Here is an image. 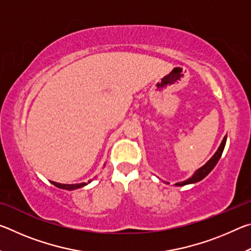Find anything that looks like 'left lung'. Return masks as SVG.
Returning <instances> with one entry per match:
<instances>
[{"mask_svg":"<svg viewBox=\"0 0 251 251\" xmlns=\"http://www.w3.org/2000/svg\"><path fill=\"white\" fill-rule=\"evenodd\" d=\"M226 141H227V136H225L222 144H220V146L218 147L217 151L215 152L214 156H212L211 158L208 160L202 167L197 169V171L195 172L194 175L192 177H189L187 180L181 181V182H177V184H175V185L176 186H185V185H188V184H194V182L201 181V179H203V178H205L208 175V174H209L212 171V169H214L216 165H217L218 160L220 159V157H222L225 145H226Z\"/></svg>","mask_w":251,"mask_h":251,"instance_id":"1","label":"left lung"}]
</instances>
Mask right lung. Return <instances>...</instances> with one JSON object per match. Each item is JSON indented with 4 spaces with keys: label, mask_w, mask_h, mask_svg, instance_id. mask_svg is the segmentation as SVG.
I'll use <instances>...</instances> for the list:
<instances>
[{
    "label": "right lung",
    "mask_w": 251,
    "mask_h": 251,
    "mask_svg": "<svg viewBox=\"0 0 251 251\" xmlns=\"http://www.w3.org/2000/svg\"><path fill=\"white\" fill-rule=\"evenodd\" d=\"M54 186L58 187V188L62 189H67V190H73L76 188H80V187H84L85 185H87L86 182H80V184H72V185H67V184H59V182H55V181H50ZM90 182V181H88Z\"/></svg>",
    "instance_id": "right-lung-1"
}]
</instances>
